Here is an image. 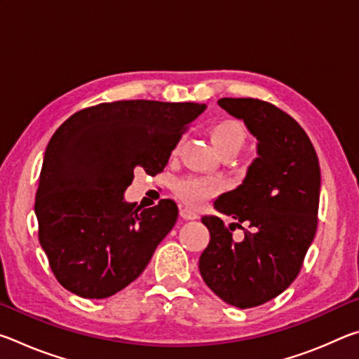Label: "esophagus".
<instances>
[{
	"mask_svg": "<svg viewBox=\"0 0 359 359\" xmlns=\"http://www.w3.org/2000/svg\"><path fill=\"white\" fill-rule=\"evenodd\" d=\"M180 217L184 218V220H196L198 214L194 210H191L190 208H182L180 209Z\"/></svg>",
	"mask_w": 359,
	"mask_h": 359,
	"instance_id": "34e87169",
	"label": "esophagus"
}]
</instances>
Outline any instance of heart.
Returning a JSON list of instances; mask_svg holds the SVG:
<instances>
[{
	"label": "heart",
	"mask_w": 359,
	"mask_h": 359,
	"mask_svg": "<svg viewBox=\"0 0 359 359\" xmlns=\"http://www.w3.org/2000/svg\"><path fill=\"white\" fill-rule=\"evenodd\" d=\"M210 139L220 154L226 150L239 151L245 144V128L239 120L224 118L212 126ZM223 188V180L217 177H187L177 182L175 193L185 204L196 208L217 196Z\"/></svg>",
	"instance_id": "1"
}]
</instances>
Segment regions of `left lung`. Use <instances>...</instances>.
<instances>
[{
	"mask_svg": "<svg viewBox=\"0 0 359 359\" xmlns=\"http://www.w3.org/2000/svg\"><path fill=\"white\" fill-rule=\"evenodd\" d=\"M218 104L244 120L258 141V156L244 182L214 203L236 222L226 228L217 215L201 218L210 241L199 272L224 302L250 309L283 293L299 274L317 233L320 165L306 131L282 109L255 98H222ZM242 222L252 229H243L238 243L232 231Z\"/></svg>",
	"mask_w": 359,
	"mask_h": 359,
	"instance_id": "left-lung-1",
	"label": "left lung"
}]
</instances>
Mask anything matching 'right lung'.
<instances>
[{
    "mask_svg": "<svg viewBox=\"0 0 359 359\" xmlns=\"http://www.w3.org/2000/svg\"><path fill=\"white\" fill-rule=\"evenodd\" d=\"M198 102L130 100L82 109L46 149L34 212L53 276L81 297L104 299L142 274L177 222L172 199L142 209L123 193L136 169L161 172Z\"/></svg>",
    "mask_w": 359,
    "mask_h": 359,
    "instance_id": "1",
    "label": "right lung"
}]
</instances>
